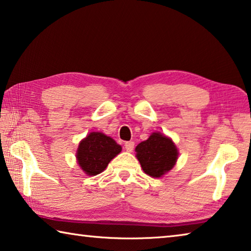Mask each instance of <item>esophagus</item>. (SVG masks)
Masks as SVG:
<instances>
[{
    "label": "esophagus",
    "mask_w": 251,
    "mask_h": 251,
    "mask_svg": "<svg viewBox=\"0 0 251 251\" xmlns=\"http://www.w3.org/2000/svg\"><path fill=\"white\" fill-rule=\"evenodd\" d=\"M125 150L127 151H133V150H134V142H126L125 143Z\"/></svg>",
    "instance_id": "34e87169"
}]
</instances>
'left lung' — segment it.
Returning a JSON list of instances; mask_svg holds the SVG:
<instances>
[{"label":"left lung","mask_w":251,"mask_h":251,"mask_svg":"<svg viewBox=\"0 0 251 251\" xmlns=\"http://www.w3.org/2000/svg\"><path fill=\"white\" fill-rule=\"evenodd\" d=\"M136 157L147 175L159 178L175 166L178 158L177 147L171 138L155 131L148 139L135 148Z\"/></svg>","instance_id":"1"}]
</instances>
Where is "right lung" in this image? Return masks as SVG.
Here are the masks:
<instances>
[{
  "mask_svg": "<svg viewBox=\"0 0 251 251\" xmlns=\"http://www.w3.org/2000/svg\"><path fill=\"white\" fill-rule=\"evenodd\" d=\"M121 151L122 146L112 137L100 131H92L80 141L76 159L86 175L95 176L105 171L109 161Z\"/></svg>",
  "mask_w": 251,
  "mask_h": 251,
  "instance_id": "right-lung-1",
  "label": "right lung"
}]
</instances>
